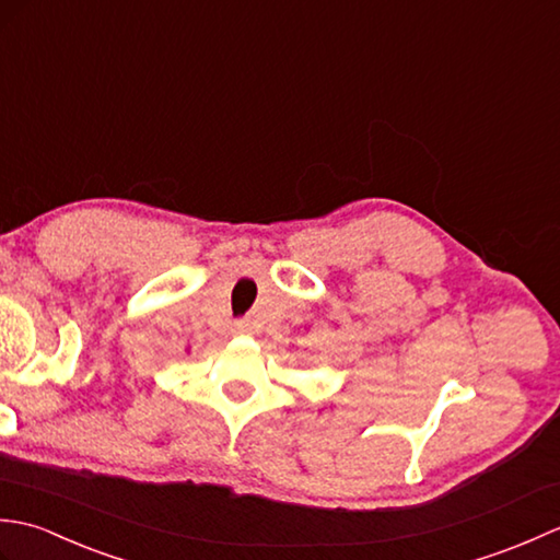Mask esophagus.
<instances>
[{"mask_svg":"<svg viewBox=\"0 0 560 560\" xmlns=\"http://www.w3.org/2000/svg\"><path fill=\"white\" fill-rule=\"evenodd\" d=\"M235 327H237V331H247V327H249V325H247V323H237Z\"/></svg>","mask_w":560,"mask_h":560,"instance_id":"34e87169","label":"esophagus"}]
</instances>
